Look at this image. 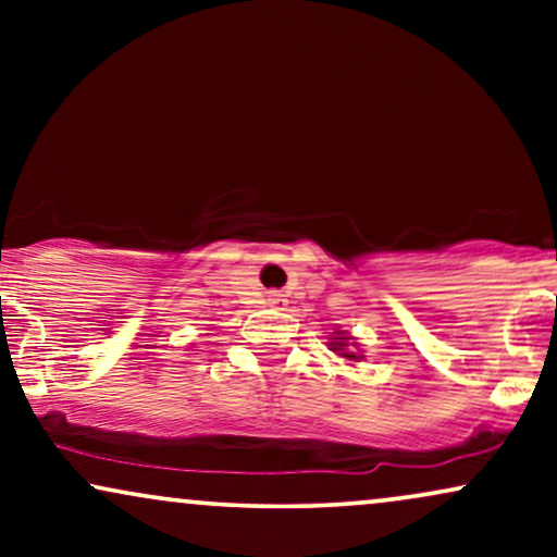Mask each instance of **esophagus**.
Here are the masks:
<instances>
[{
  "mask_svg": "<svg viewBox=\"0 0 557 557\" xmlns=\"http://www.w3.org/2000/svg\"><path fill=\"white\" fill-rule=\"evenodd\" d=\"M267 306H272V309H285L287 306V298L283 296V293H270V296H267Z\"/></svg>",
  "mask_w": 557,
  "mask_h": 557,
  "instance_id": "esophagus-1",
  "label": "esophagus"
}]
</instances>
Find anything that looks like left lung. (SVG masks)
Instances as JSON below:
<instances>
[{"instance_id": "8db88e82", "label": "left lung", "mask_w": 557, "mask_h": 557, "mask_svg": "<svg viewBox=\"0 0 557 557\" xmlns=\"http://www.w3.org/2000/svg\"><path fill=\"white\" fill-rule=\"evenodd\" d=\"M330 348L335 350L337 356H343V359H350V361H359L361 354H354L350 348H356V341L350 335H345V332H335L330 341Z\"/></svg>"}]
</instances>
